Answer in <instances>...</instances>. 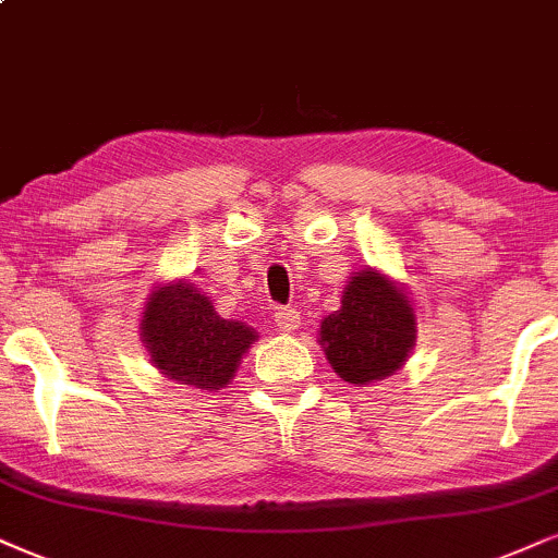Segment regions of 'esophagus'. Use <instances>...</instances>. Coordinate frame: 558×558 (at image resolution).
I'll return each mask as SVG.
<instances>
[{"label":"esophagus","instance_id":"esophagus-1","mask_svg":"<svg viewBox=\"0 0 558 558\" xmlns=\"http://www.w3.org/2000/svg\"><path fill=\"white\" fill-rule=\"evenodd\" d=\"M274 320H277V326L281 331H294L300 323V313L294 311V307H274Z\"/></svg>","mask_w":558,"mask_h":558}]
</instances>
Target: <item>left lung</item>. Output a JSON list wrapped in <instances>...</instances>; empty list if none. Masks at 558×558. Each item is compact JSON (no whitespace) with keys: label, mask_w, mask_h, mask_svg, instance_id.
<instances>
[{"label":"left lung","mask_w":558,"mask_h":558,"mask_svg":"<svg viewBox=\"0 0 558 558\" xmlns=\"http://www.w3.org/2000/svg\"><path fill=\"white\" fill-rule=\"evenodd\" d=\"M416 339L414 307L383 274H356L343 292L341 311L320 326V343L331 367L347 383L367 385L393 375Z\"/></svg>","instance_id":"1"}]
</instances>
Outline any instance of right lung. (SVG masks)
<instances>
[{
    "mask_svg": "<svg viewBox=\"0 0 558 558\" xmlns=\"http://www.w3.org/2000/svg\"><path fill=\"white\" fill-rule=\"evenodd\" d=\"M256 339L253 328L219 318L215 305L191 284L160 287L142 320V341L155 367L170 380L202 390L225 388Z\"/></svg>",
    "mask_w": 558,
    "mask_h": 558,
    "instance_id": "1",
    "label": "right lung"
}]
</instances>
